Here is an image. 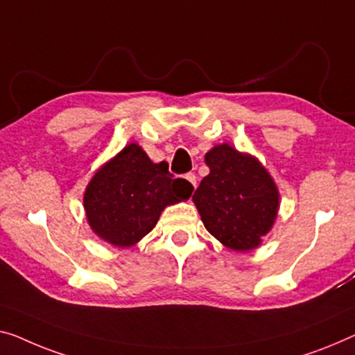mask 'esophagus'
I'll list each match as a JSON object with an SVG mask.
<instances>
[{"label":"esophagus","instance_id":"34e87169","mask_svg":"<svg viewBox=\"0 0 355 355\" xmlns=\"http://www.w3.org/2000/svg\"><path fill=\"white\" fill-rule=\"evenodd\" d=\"M184 180L189 182V188H191V191H194V189H196V175H194V173H187V175H184Z\"/></svg>","mask_w":355,"mask_h":355}]
</instances>
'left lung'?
I'll use <instances>...</instances> for the list:
<instances>
[{"label": "left lung", "mask_w": 355, "mask_h": 355, "mask_svg": "<svg viewBox=\"0 0 355 355\" xmlns=\"http://www.w3.org/2000/svg\"><path fill=\"white\" fill-rule=\"evenodd\" d=\"M210 172L193 194L200 220L211 236L237 252L261 244L279 210V191L260 161L228 144L205 155Z\"/></svg>", "instance_id": "1"}]
</instances>
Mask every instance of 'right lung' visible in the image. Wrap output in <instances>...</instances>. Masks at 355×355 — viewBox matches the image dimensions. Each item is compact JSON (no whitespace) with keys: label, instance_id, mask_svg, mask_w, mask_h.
Returning a JSON list of instances; mask_svg holds the SVG:
<instances>
[{"label":"right lung","instance_id":"obj_1","mask_svg":"<svg viewBox=\"0 0 355 355\" xmlns=\"http://www.w3.org/2000/svg\"><path fill=\"white\" fill-rule=\"evenodd\" d=\"M189 182L173 178L137 144L127 145L95 172L84 193L89 225L116 247L135 245L155 228L162 210L191 196Z\"/></svg>","mask_w":355,"mask_h":355}]
</instances>
